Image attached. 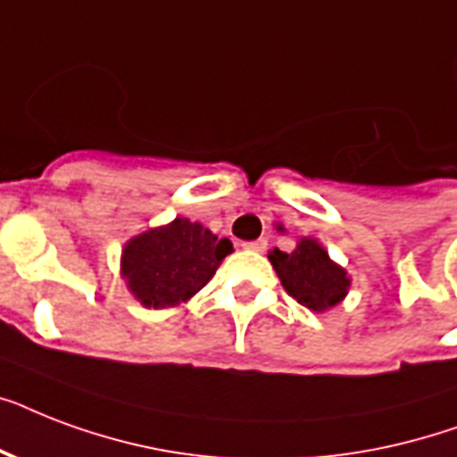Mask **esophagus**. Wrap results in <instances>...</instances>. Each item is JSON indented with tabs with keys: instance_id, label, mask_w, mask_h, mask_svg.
Wrapping results in <instances>:
<instances>
[{
	"instance_id": "obj_1",
	"label": "esophagus",
	"mask_w": 457,
	"mask_h": 457,
	"mask_svg": "<svg viewBox=\"0 0 457 457\" xmlns=\"http://www.w3.org/2000/svg\"><path fill=\"white\" fill-rule=\"evenodd\" d=\"M244 246H246L249 251H256V253H263V251L268 249V239L261 237V239H256V242H246Z\"/></svg>"
}]
</instances>
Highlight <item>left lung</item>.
<instances>
[{"label": "left lung", "instance_id": "8db88e82", "mask_svg": "<svg viewBox=\"0 0 457 457\" xmlns=\"http://www.w3.org/2000/svg\"><path fill=\"white\" fill-rule=\"evenodd\" d=\"M268 258L289 296L311 311H327L346 296L351 279L339 265L329 261L315 239H301L299 246L289 253L272 249Z\"/></svg>", "mask_w": 457, "mask_h": 457}]
</instances>
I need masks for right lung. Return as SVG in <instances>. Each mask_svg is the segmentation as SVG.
<instances>
[{"label": "right lung", "instance_id": "right-lung-1", "mask_svg": "<svg viewBox=\"0 0 457 457\" xmlns=\"http://www.w3.org/2000/svg\"><path fill=\"white\" fill-rule=\"evenodd\" d=\"M229 239L199 222L175 218L168 228L149 229L125 244L123 278L149 308H168L199 292L232 253Z\"/></svg>", "mask_w": 457, "mask_h": 457}]
</instances>
